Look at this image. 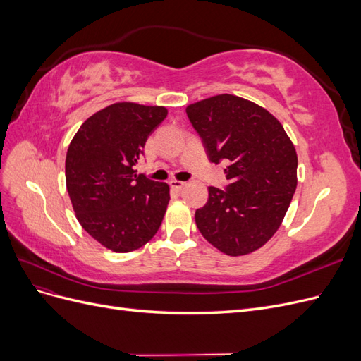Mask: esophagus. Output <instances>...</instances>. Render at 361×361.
I'll list each match as a JSON object with an SVG mask.
<instances>
[{
    "label": "esophagus",
    "mask_w": 361,
    "mask_h": 361,
    "mask_svg": "<svg viewBox=\"0 0 361 361\" xmlns=\"http://www.w3.org/2000/svg\"><path fill=\"white\" fill-rule=\"evenodd\" d=\"M170 187L174 188V190H182V188L185 187V182H183V180L173 179V180H170Z\"/></svg>",
    "instance_id": "1"
}]
</instances>
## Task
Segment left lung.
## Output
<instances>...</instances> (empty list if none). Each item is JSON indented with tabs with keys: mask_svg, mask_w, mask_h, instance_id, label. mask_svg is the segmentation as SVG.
Masks as SVG:
<instances>
[{
	"mask_svg": "<svg viewBox=\"0 0 361 361\" xmlns=\"http://www.w3.org/2000/svg\"><path fill=\"white\" fill-rule=\"evenodd\" d=\"M187 116L209 161L227 162L226 191L207 188L209 197L195 211V224L221 253H253L279 231L297 190L293 143L265 108L235 94L191 104Z\"/></svg>",
	"mask_w": 361,
	"mask_h": 361,
	"instance_id": "1",
	"label": "left lung"
}]
</instances>
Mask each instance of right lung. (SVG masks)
I'll return each instance as SVG.
<instances>
[{
  "mask_svg": "<svg viewBox=\"0 0 361 361\" xmlns=\"http://www.w3.org/2000/svg\"><path fill=\"white\" fill-rule=\"evenodd\" d=\"M166 106L116 102L80 126L66 155V187L84 231L105 248L129 253L155 236L167 211V183L137 174Z\"/></svg>",
  "mask_w": 361,
  "mask_h": 361,
  "instance_id": "add662e5",
  "label": "right lung"
}]
</instances>
